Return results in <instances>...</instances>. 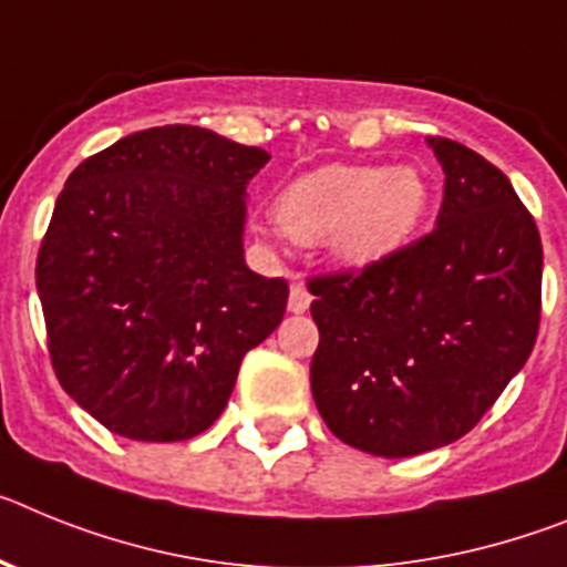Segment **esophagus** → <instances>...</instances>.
Masks as SVG:
<instances>
[{
	"label": "esophagus",
	"instance_id": "obj_1",
	"mask_svg": "<svg viewBox=\"0 0 567 567\" xmlns=\"http://www.w3.org/2000/svg\"><path fill=\"white\" fill-rule=\"evenodd\" d=\"M311 308V293L305 288L302 282H293L290 285V293H288V311L290 313H305Z\"/></svg>",
	"mask_w": 567,
	"mask_h": 567
}]
</instances>
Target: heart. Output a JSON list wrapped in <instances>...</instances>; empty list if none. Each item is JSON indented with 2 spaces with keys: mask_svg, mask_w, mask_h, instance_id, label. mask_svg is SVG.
Returning <instances> with one entry per match:
<instances>
[{
  "mask_svg": "<svg viewBox=\"0 0 567 567\" xmlns=\"http://www.w3.org/2000/svg\"><path fill=\"white\" fill-rule=\"evenodd\" d=\"M431 205L422 167L331 162L293 179L277 199L279 228L302 245H324L342 268L388 262L420 230ZM259 234L268 228L259 225Z\"/></svg>",
  "mask_w": 567,
  "mask_h": 567,
  "instance_id": "obj_1",
  "label": "heart"
}]
</instances>
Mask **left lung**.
<instances>
[{
    "mask_svg": "<svg viewBox=\"0 0 567 567\" xmlns=\"http://www.w3.org/2000/svg\"><path fill=\"white\" fill-rule=\"evenodd\" d=\"M427 147L445 171L433 234L308 285L313 402L333 436L385 460L465 436L528 362L543 305V243L508 176L460 142Z\"/></svg>",
    "mask_w": 567,
    "mask_h": 567,
    "instance_id": "1",
    "label": "left lung"
}]
</instances>
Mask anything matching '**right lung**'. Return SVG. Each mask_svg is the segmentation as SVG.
<instances>
[{
    "mask_svg": "<svg viewBox=\"0 0 567 567\" xmlns=\"http://www.w3.org/2000/svg\"><path fill=\"white\" fill-rule=\"evenodd\" d=\"M270 154L194 125L147 127L68 176L37 259L53 371L107 431L182 442L277 331L285 279L245 262L248 182Z\"/></svg>",
    "mask_w": 567,
    "mask_h": 567,
    "instance_id": "obj_1",
    "label": "right lung"
}]
</instances>
